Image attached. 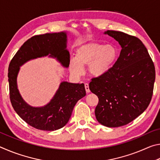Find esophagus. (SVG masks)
I'll return each mask as SVG.
<instances>
[{"label": "esophagus", "mask_w": 160, "mask_h": 160, "mask_svg": "<svg viewBox=\"0 0 160 160\" xmlns=\"http://www.w3.org/2000/svg\"><path fill=\"white\" fill-rule=\"evenodd\" d=\"M85 90H86V92L87 93H90V88H89V85L88 83H85Z\"/></svg>", "instance_id": "esophagus-1"}]
</instances>
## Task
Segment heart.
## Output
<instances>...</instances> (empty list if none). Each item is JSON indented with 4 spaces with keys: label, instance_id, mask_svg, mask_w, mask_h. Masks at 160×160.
Masks as SVG:
<instances>
[{
    "label": "heart",
    "instance_id": "1",
    "mask_svg": "<svg viewBox=\"0 0 160 160\" xmlns=\"http://www.w3.org/2000/svg\"><path fill=\"white\" fill-rule=\"evenodd\" d=\"M118 51L115 46L89 42L81 45L75 51V59H70L69 70L73 76L82 73V68L88 66L91 76L100 77L109 71L117 60Z\"/></svg>",
    "mask_w": 160,
    "mask_h": 160
}]
</instances>
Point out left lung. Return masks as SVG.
<instances>
[{
  "label": "left lung",
  "instance_id": "8db88e82",
  "mask_svg": "<svg viewBox=\"0 0 160 160\" xmlns=\"http://www.w3.org/2000/svg\"><path fill=\"white\" fill-rule=\"evenodd\" d=\"M121 47L109 72L94 78L90 90L98 97L97 120L114 128L131 122L144 112L152 97L155 68L147 48L138 38L122 32L107 30Z\"/></svg>",
  "mask_w": 160,
  "mask_h": 160
}]
</instances>
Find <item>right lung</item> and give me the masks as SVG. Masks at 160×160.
Masks as SVG:
<instances>
[{
  "label": "right lung",
  "instance_id": "add662e5",
  "mask_svg": "<svg viewBox=\"0 0 160 160\" xmlns=\"http://www.w3.org/2000/svg\"><path fill=\"white\" fill-rule=\"evenodd\" d=\"M67 33L36 35L24 43L10 61L8 68L10 99L16 113L27 123L42 131H56L68 122L78 100L86 95L84 84L62 82L55 95L42 107L29 106L21 97L17 85L20 67L27 61L50 54L65 68L69 66L70 53L66 49Z\"/></svg>",
  "mask_w": 160,
  "mask_h": 160
}]
</instances>
